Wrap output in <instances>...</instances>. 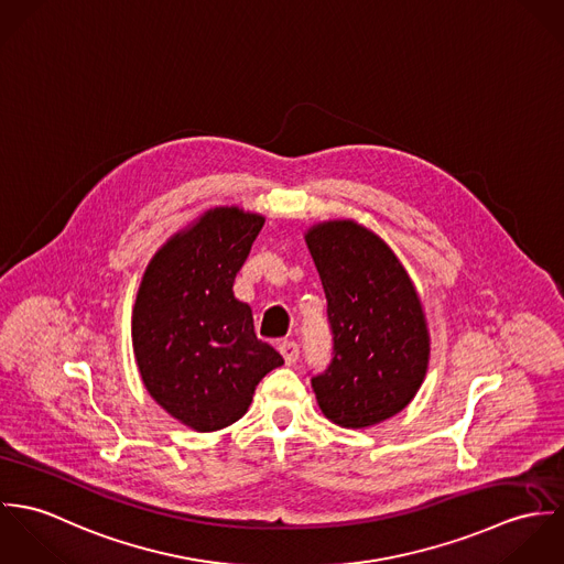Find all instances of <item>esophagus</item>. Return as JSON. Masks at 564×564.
Wrapping results in <instances>:
<instances>
[{"instance_id":"esophagus-1","label":"esophagus","mask_w":564,"mask_h":564,"mask_svg":"<svg viewBox=\"0 0 564 564\" xmlns=\"http://www.w3.org/2000/svg\"><path fill=\"white\" fill-rule=\"evenodd\" d=\"M278 349H280V354H282V358H284L286 365H295V362H297V358H300V345H297L295 340L284 338V340L278 345Z\"/></svg>"}]
</instances>
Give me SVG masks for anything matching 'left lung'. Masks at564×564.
<instances>
[{
    "label": "left lung",
    "mask_w": 564,
    "mask_h": 564,
    "mask_svg": "<svg viewBox=\"0 0 564 564\" xmlns=\"http://www.w3.org/2000/svg\"><path fill=\"white\" fill-rule=\"evenodd\" d=\"M306 245L327 300L332 360L313 376L323 414L340 427H369L416 395L430 358L421 300L393 249L356 221H325Z\"/></svg>",
    "instance_id": "obj_1"
}]
</instances>
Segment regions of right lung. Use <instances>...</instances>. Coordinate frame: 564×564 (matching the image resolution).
I'll return each instance as SVG.
<instances>
[{"label": "right lung", "mask_w": 564, "mask_h": 564, "mask_svg": "<svg viewBox=\"0 0 564 564\" xmlns=\"http://www.w3.org/2000/svg\"><path fill=\"white\" fill-rule=\"evenodd\" d=\"M264 217L237 206L204 213L150 260L132 311V347L148 393L197 432L232 425L282 356L253 332L235 278Z\"/></svg>", "instance_id": "right-lung-1"}]
</instances>
